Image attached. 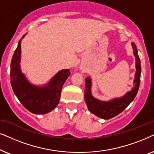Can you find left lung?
Masks as SVG:
<instances>
[{"label": "left lung", "instance_id": "obj_1", "mask_svg": "<svg viewBox=\"0 0 154 154\" xmlns=\"http://www.w3.org/2000/svg\"><path fill=\"white\" fill-rule=\"evenodd\" d=\"M133 53L136 60V72L134 79V87L130 91L127 92L124 96L119 98H115L108 101H101L94 98L91 94V79L87 77L85 79V100L88 109L98 118L108 120L118 116L123 111L131 102L134 99L138 92L141 77V62L138 56V51L134 43H132Z\"/></svg>", "mask_w": 154, "mask_h": 154}]
</instances>
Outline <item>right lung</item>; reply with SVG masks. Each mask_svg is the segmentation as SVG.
Masks as SVG:
<instances>
[{"mask_svg":"<svg viewBox=\"0 0 154 154\" xmlns=\"http://www.w3.org/2000/svg\"><path fill=\"white\" fill-rule=\"evenodd\" d=\"M18 42L10 65V82L14 94L26 109L34 114H46L59 103L61 91L65 82L70 75L68 69L59 71L46 85H32L22 72L21 42Z\"/></svg>","mask_w":154,"mask_h":154,"instance_id":"add662e5","label":"right lung"}]
</instances>
